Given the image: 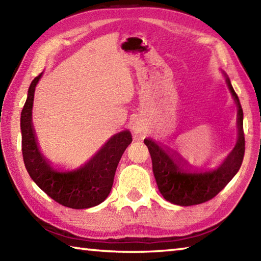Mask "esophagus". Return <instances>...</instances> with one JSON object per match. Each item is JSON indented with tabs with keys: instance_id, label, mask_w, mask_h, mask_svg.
I'll list each match as a JSON object with an SVG mask.
<instances>
[{
	"instance_id": "34e87169",
	"label": "esophagus",
	"mask_w": 261,
	"mask_h": 261,
	"mask_svg": "<svg viewBox=\"0 0 261 261\" xmlns=\"http://www.w3.org/2000/svg\"><path fill=\"white\" fill-rule=\"evenodd\" d=\"M131 130H132V132H134V134L138 135V134H140L141 131L144 130V124H143V123H141V121L135 120L134 122H132V124H131Z\"/></svg>"
}]
</instances>
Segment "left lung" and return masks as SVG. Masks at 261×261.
<instances>
[{"label": "left lung", "instance_id": "obj_1", "mask_svg": "<svg viewBox=\"0 0 261 261\" xmlns=\"http://www.w3.org/2000/svg\"><path fill=\"white\" fill-rule=\"evenodd\" d=\"M227 85L237 106L238 138L235 147L218 169L205 173H190L189 163L171 149L165 151L152 139H144L152 158L153 173L161 194L171 204L192 206L211 200L230 182L242 166L245 152L243 131V109L231 83L224 73Z\"/></svg>", "mask_w": 261, "mask_h": 261}]
</instances>
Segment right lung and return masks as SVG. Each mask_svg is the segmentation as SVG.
<instances>
[{
	"label": "right lung",
	"instance_id": "right-lung-1",
	"mask_svg": "<svg viewBox=\"0 0 261 261\" xmlns=\"http://www.w3.org/2000/svg\"><path fill=\"white\" fill-rule=\"evenodd\" d=\"M42 73L31 83L28 99L21 110V151L28 173L34 183L51 199L74 210L90 208L108 197L122 154L132 141L130 131L114 135L85 165L71 171H60L39 151L32 124L35 86Z\"/></svg>",
	"mask_w": 261,
	"mask_h": 261
}]
</instances>
